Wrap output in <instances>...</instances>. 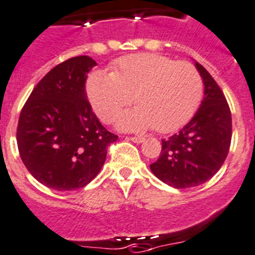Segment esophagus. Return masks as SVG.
<instances>
[{"mask_svg": "<svg viewBox=\"0 0 255 255\" xmlns=\"http://www.w3.org/2000/svg\"><path fill=\"white\" fill-rule=\"evenodd\" d=\"M128 138H129L130 141L135 142V143H141V142L144 141V138L141 137V135H132V137H128Z\"/></svg>", "mask_w": 255, "mask_h": 255, "instance_id": "esophagus-1", "label": "esophagus"}]
</instances>
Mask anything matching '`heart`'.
Instances as JSON below:
<instances>
[{
    "mask_svg": "<svg viewBox=\"0 0 255 255\" xmlns=\"http://www.w3.org/2000/svg\"><path fill=\"white\" fill-rule=\"evenodd\" d=\"M88 97L104 122L116 120L134 97L137 104L121 116L125 129L168 133L189 122L203 99L204 84L189 61H176L158 54L123 56L112 65L111 74L94 71L87 83Z\"/></svg>",
    "mask_w": 255,
    "mask_h": 255,
    "instance_id": "obj_1",
    "label": "heart"
}]
</instances>
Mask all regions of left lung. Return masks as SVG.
Listing matches in <instances>:
<instances>
[{
	"instance_id": "left-lung-1",
	"label": "left lung",
	"mask_w": 255,
	"mask_h": 255,
	"mask_svg": "<svg viewBox=\"0 0 255 255\" xmlns=\"http://www.w3.org/2000/svg\"><path fill=\"white\" fill-rule=\"evenodd\" d=\"M195 65L205 85L199 111L180 132L162 139L158 160L149 165L154 176L176 189L210 180L224 163L232 142V113L224 93L201 64Z\"/></svg>"
}]
</instances>
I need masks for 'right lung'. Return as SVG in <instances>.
<instances>
[{
  "mask_svg": "<svg viewBox=\"0 0 255 255\" xmlns=\"http://www.w3.org/2000/svg\"><path fill=\"white\" fill-rule=\"evenodd\" d=\"M97 65L87 55L52 68L37 83L18 118L17 147L28 172L50 189L84 187L98 175L107 147L118 139L92 111L85 93Z\"/></svg>",
  "mask_w": 255,
  "mask_h": 255,
  "instance_id": "1",
  "label": "right lung"
}]
</instances>
